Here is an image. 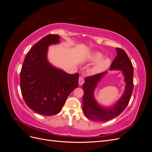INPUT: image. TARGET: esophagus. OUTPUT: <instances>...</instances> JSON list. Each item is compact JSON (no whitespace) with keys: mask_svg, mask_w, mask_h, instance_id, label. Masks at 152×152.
Masks as SVG:
<instances>
[{"mask_svg":"<svg viewBox=\"0 0 152 152\" xmlns=\"http://www.w3.org/2000/svg\"><path fill=\"white\" fill-rule=\"evenodd\" d=\"M84 77L82 75H80L79 77V84L80 86H82V84H84Z\"/></svg>","mask_w":152,"mask_h":152,"instance_id":"34e87169","label":"esophagus"}]
</instances>
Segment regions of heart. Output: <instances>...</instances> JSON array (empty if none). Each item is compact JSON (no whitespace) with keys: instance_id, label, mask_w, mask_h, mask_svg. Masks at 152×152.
<instances>
[{"instance_id":"obj_1","label":"heart","mask_w":152,"mask_h":152,"mask_svg":"<svg viewBox=\"0 0 152 152\" xmlns=\"http://www.w3.org/2000/svg\"><path fill=\"white\" fill-rule=\"evenodd\" d=\"M103 58V55L102 53H95L91 55L90 59L93 61L97 62V61H99ZM110 64V59L108 58L104 59L103 60L101 61L96 64V65L92 68L91 72L94 73H98L102 72L104 70H106V69L109 66Z\"/></svg>"}]
</instances>
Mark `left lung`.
I'll use <instances>...</instances> for the list:
<instances>
[{
  "instance_id": "left-lung-1",
  "label": "left lung",
  "mask_w": 152,
  "mask_h": 152,
  "mask_svg": "<svg viewBox=\"0 0 152 152\" xmlns=\"http://www.w3.org/2000/svg\"><path fill=\"white\" fill-rule=\"evenodd\" d=\"M117 55L113 59L110 70H122L126 86L125 91L118 102L110 108H103L96 102L94 98V91L98 82L107 73V72L98 73L94 75L85 78V82L82 86L84 96L82 98V110L86 117L95 121H107L119 115L129 102L132 93L133 67L127 54L122 49L116 48Z\"/></svg>"
}]
</instances>
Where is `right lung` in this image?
<instances>
[{"mask_svg":"<svg viewBox=\"0 0 152 152\" xmlns=\"http://www.w3.org/2000/svg\"><path fill=\"white\" fill-rule=\"evenodd\" d=\"M59 38L49 34L37 42L26 56L20 72V87L26 104L44 115L58 113L68 95L79 86V73L68 74L48 61V46L59 43Z\"/></svg>","mask_w":152,"mask_h":152,"instance_id":"right-lung-1","label":"right lung"}]
</instances>
